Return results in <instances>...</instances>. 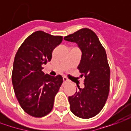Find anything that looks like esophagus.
Returning <instances> with one entry per match:
<instances>
[{"instance_id":"1","label":"esophagus","mask_w":131,"mask_h":131,"mask_svg":"<svg viewBox=\"0 0 131 131\" xmlns=\"http://www.w3.org/2000/svg\"><path fill=\"white\" fill-rule=\"evenodd\" d=\"M63 82H64V83H66V82H69V79L66 78V77H63Z\"/></svg>"}]
</instances>
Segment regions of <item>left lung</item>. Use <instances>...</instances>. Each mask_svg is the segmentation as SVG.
Returning a JSON list of instances; mask_svg holds the SVG:
<instances>
[{"label": "left lung", "instance_id": "left-lung-1", "mask_svg": "<svg viewBox=\"0 0 131 131\" xmlns=\"http://www.w3.org/2000/svg\"><path fill=\"white\" fill-rule=\"evenodd\" d=\"M75 42L82 50L77 68L84 77L83 89L68 97L70 109L79 117L89 119L97 115L103 108L109 93L110 68L105 49L92 30L82 28L64 37Z\"/></svg>", "mask_w": 131, "mask_h": 131}]
</instances>
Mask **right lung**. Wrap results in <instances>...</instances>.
Segmentation results:
<instances>
[{
    "label": "right lung",
    "mask_w": 131,
    "mask_h": 131,
    "mask_svg": "<svg viewBox=\"0 0 131 131\" xmlns=\"http://www.w3.org/2000/svg\"><path fill=\"white\" fill-rule=\"evenodd\" d=\"M62 41L61 36L36 31L24 41L15 55L12 75L14 90L21 107L32 117H42L52 110L63 77L44 74L42 65L51 60L54 49Z\"/></svg>",
    "instance_id": "1"
}]
</instances>
